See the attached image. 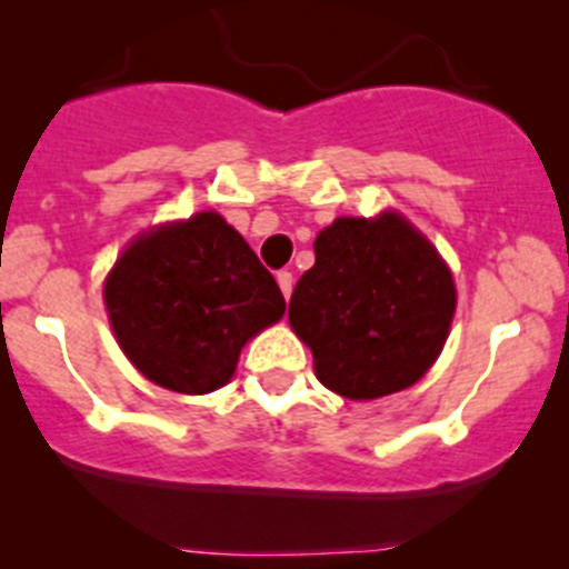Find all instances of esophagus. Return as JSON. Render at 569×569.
Segmentation results:
<instances>
[{
  "label": "esophagus",
  "mask_w": 569,
  "mask_h": 569,
  "mask_svg": "<svg viewBox=\"0 0 569 569\" xmlns=\"http://www.w3.org/2000/svg\"><path fill=\"white\" fill-rule=\"evenodd\" d=\"M278 286H280V291H283V297L286 300H289V295H291V286H295V278H291V272H278Z\"/></svg>",
  "instance_id": "obj_1"
}]
</instances>
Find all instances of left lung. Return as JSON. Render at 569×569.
I'll return each mask as SVG.
<instances>
[{
    "mask_svg": "<svg viewBox=\"0 0 569 569\" xmlns=\"http://www.w3.org/2000/svg\"><path fill=\"white\" fill-rule=\"evenodd\" d=\"M317 263L295 286L289 321L321 386L347 399L410 388L449 336L457 291L438 250L405 220L341 217L319 233Z\"/></svg>",
    "mask_w": 569,
    "mask_h": 569,
    "instance_id": "8db88e82",
    "label": "left lung"
}]
</instances>
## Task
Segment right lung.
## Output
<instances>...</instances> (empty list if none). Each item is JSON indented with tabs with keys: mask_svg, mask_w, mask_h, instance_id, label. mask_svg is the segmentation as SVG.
<instances>
[{
	"mask_svg": "<svg viewBox=\"0 0 569 569\" xmlns=\"http://www.w3.org/2000/svg\"><path fill=\"white\" fill-rule=\"evenodd\" d=\"M114 338L157 386L209 393L286 300L250 244L214 211L142 233L104 283Z\"/></svg>",
	"mask_w": 569,
	"mask_h": 569,
	"instance_id": "1",
	"label": "right lung"
}]
</instances>
